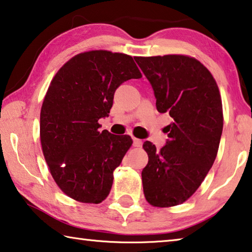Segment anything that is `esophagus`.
<instances>
[{
	"mask_svg": "<svg viewBox=\"0 0 252 252\" xmlns=\"http://www.w3.org/2000/svg\"><path fill=\"white\" fill-rule=\"evenodd\" d=\"M132 139H133V146L134 147H141L142 141L140 140V139H138V138H135V137H132Z\"/></svg>",
	"mask_w": 252,
	"mask_h": 252,
	"instance_id": "34e87169",
	"label": "esophagus"
}]
</instances>
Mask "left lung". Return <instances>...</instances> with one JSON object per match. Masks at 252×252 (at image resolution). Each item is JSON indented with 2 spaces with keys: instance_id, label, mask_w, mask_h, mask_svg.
Returning <instances> with one entry per match:
<instances>
[{
  "instance_id": "left-lung-1",
  "label": "left lung",
  "mask_w": 252,
  "mask_h": 252,
  "mask_svg": "<svg viewBox=\"0 0 252 252\" xmlns=\"http://www.w3.org/2000/svg\"><path fill=\"white\" fill-rule=\"evenodd\" d=\"M153 86L158 112H168V141L157 150L142 148L148 163L141 173L143 194L156 207L186 202L204 181L217 158L223 130L218 84L201 62L186 55L135 57Z\"/></svg>"
}]
</instances>
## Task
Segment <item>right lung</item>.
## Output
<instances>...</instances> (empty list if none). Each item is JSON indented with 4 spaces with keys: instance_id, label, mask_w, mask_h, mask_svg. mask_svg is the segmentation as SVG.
Instances as JSON below:
<instances>
[{
    "instance_id": "1",
    "label": "right lung",
    "mask_w": 252,
    "mask_h": 252,
    "mask_svg": "<svg viewBox=\"0 0 252 252\" xmlns=\"http://www.w3.org/2000/svg\"><path fill=\"white\" fill-rule=\"evenodd\" d=\"M133 58L109 50L84 51L63 63L40 112V141L51 176L63 194L98 204L110 194L113 171L132 146L130 135L99 132L123 82L141 78Z\"/></svg>"
}]
</instances>
